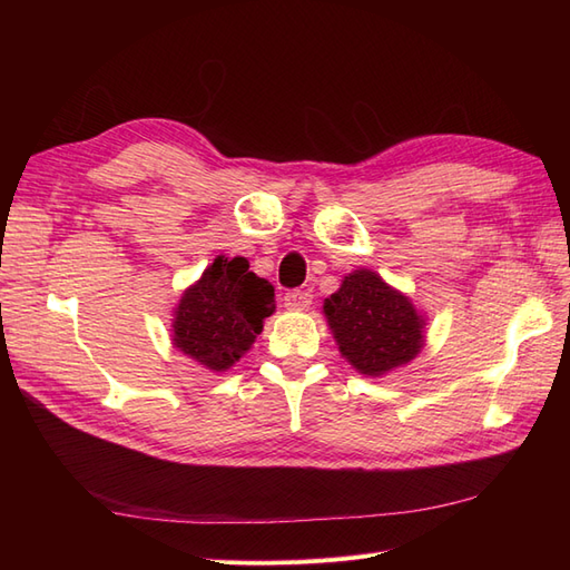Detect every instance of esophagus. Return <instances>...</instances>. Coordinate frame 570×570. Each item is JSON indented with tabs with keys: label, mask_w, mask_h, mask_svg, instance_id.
I'll use <instances>...</instances> for the list:
<instances>
[{
	"label": "esophagus",
	"mask_w": 570,
	"mask_h": 570,
	"mask_svg": "<svg viewBox=\"0 0 570 570\" xmlns=\"http://www.w3.org/2000/svg\"><path fill=\"white\" fill-rule=\"evenodd\" d=\"M283 302L289 312H304V308H308V304H312V295L304 289H292V292H287Z\"/></svg>",
	"instance_id": "esophagus-1"
}]
</instances>
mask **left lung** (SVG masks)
<instances>
[{
  "mask_svg": "<svg viewBox=\"0 0 570 570\" xmlns=\"http://www.w3.org/2000/svg\"><path fill=\"white\" fill-rule=\"evenodd\" d=\"M327 327L347 364L368 377H383L416 358L425 344V316L381 273L356 268L323 302Z\"/></svg>",
  "mask_w": 570,
  "mask_h": 570,
  "instance_id": "left-lung-1",
  "label": "left lung"
}]
</instances>
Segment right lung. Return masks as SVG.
Instances as JSON below:
<instances>
[{
  "instance_id": "1",
  "label": "right lung",
  "mask_w": 570,
  "mask_h": 570,
  "mask_svg": "<svg viewBox=\"0 0 570 570\" xmlns=\"http://www.w3.org/2000/svg\"><path fill=\"white\" fill-rule=\"evenodd\" d=\"M275 312V292L245 256L220 254L174 308L170 342L202 368L223 373L243 358Z\"/></svg>"
}]
</instances>
